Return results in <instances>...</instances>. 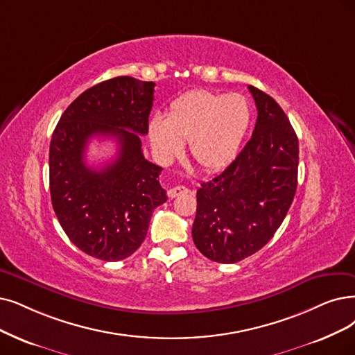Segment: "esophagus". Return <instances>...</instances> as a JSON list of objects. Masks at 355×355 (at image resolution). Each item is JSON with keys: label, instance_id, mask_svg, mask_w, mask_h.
<instances>
[{"label": "esophagus", "instance_id": "1", "mask_svg": "<svg viewBox=\"0 0 355 355\" xmlns=\"http://www.w3.org/2000/svg\"><path fill=\"white\" fill-rule=\"evenodd\" d=\"M187 193H189V189L188 188H185V187H173V188H170L168 191H167V195H168V198H178V196H182V195H187Z\"/></svg>", "mask_w": 355, "mask_h": 355}]
</instances>
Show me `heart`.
<instances>
[{"label": "heart", "instance_id": "1", "mask_svg": "<svg viewBox=\"0 0 355 355\" xmlns=\"http://www.w3.org/2000/svg\"><path fill=\"white\" fill-rule=\"evenodd\" d=\"M252 109L240 94L193 90L172 102L167 116L150 121V143L162 162L180 154L188 141L191 157L205 170L232 163L249 132Z\"/></svg>", "mask_w": 355, "mask_h": 355}]
</instances>
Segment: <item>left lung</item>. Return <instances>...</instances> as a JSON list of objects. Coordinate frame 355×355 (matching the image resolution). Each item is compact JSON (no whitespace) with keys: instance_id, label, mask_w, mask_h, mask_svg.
<instances>
[{"instance_id":"obj_1","label":"left lung","mask_w":355,"mask_h":355,"mask_svg":"<svg viewBox=\"0 0 355 355\" xmlns=\"http://www.w3.org/2000/svg\"><path fill=\"white\" fill-rule=\"evenodd\" d=\"M258 109L252 138L196 192L193 243L204 257L236 263L262 249L284 221L297 189L299 139L281 106L249 86Z\"/></svg>"}]
</instances>
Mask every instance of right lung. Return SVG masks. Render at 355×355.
<instances>
[{
	"mask_svg": "<svg viewBox=\"0 0 355 355\" xmlns=\"http://www.w3.org/2000/svg\"><path fill=\"white\" fill-rule=\"evenodd\" d=\"M153 81L128 76L98 83L71 103L49 147L52 207L68 239L96 259L122 261L141 246L154 208L167 201L162 167L146 160ZM92 136H110L117 159L96 171L83 162Z\"/></svg>",
	"mask_w": 355,
	"mask_h": 355,
	"instance_id": "right-lung-1",
	"label": "right lung"
}]
</instances>
